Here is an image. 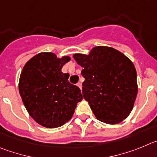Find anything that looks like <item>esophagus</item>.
Masks as SVG:
<instances>
[{
    "label": "esophagus",
    "instance_id": "obj_1",
    "mask_svg": "<svg viewBox=\"0 0 157 157\" xmlns=\"http://www.w3.org/2000/svg\"><path fill=\"white\" fill-rule=\"evenodd\" d=\"M77 85V87H79V88H80V89L82 88V84H81V83H80V82H79Z\"/></svg>",
    "mask_w": 157,
    "mask_h": 157
}]
</instances>
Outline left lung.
<instances>
[{"instance_id":"left-lung-1","label":"left lung","mask_w":157,"mask_h":157,"mask_svg":"<svg viewBox=\"0 0 157 157\" xmlns=\"http://www.w3.org/2000/svg\"><path fill=\"white\" fill-rule=\"evenodd\" d=\"M73 57L84 68L82 93L96 119L108 124L126 119L138 94L136 70L131 59L107 46H96L88 55Z\"/></svg>"}]
</instances>
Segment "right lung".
Instances as JSON below:
<instances>
[{"instance_id":"1","label":"right lung","mask_w":157,"mask_h":157,"mask_svg":"<svg viewBox=\"0 0 157 157\" xmlns=\"http://www.w3.org/2000/svg\"><path fill=\"white\" fill-rule=\"evenodd\" d=\"M70 61L69 56L40 52L21 72L19 91L22 102L29 116L44 128H59L68 122L83 99L80 88L68 81L70 74L62 72Z\"/></svg>"}]
</instances>
